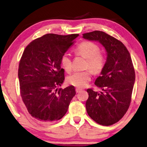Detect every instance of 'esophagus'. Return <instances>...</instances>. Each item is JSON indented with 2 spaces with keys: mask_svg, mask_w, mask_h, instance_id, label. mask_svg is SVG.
<instances>
[{
  "mask_svg": "<svg viewBox=\"0 0 147 147\" xmlns=\"http://www.w3.org/2000/svg\"><path fill=\"white\" fill-rule=\"evenodd\" d=\"M82 90V89H80V88H76V92L78 93V92H80Z\"/></svg>",
  "mask_w": 147,
  "mask_h": 147,
  "instance_id": "obj_1",
  "label": "esophagus"
}]
</instances>
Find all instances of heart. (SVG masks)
Wrapping results in <instances>:
<instances>
[{
    "instance_id": "obj_1",
    "label": "heart",
    "mask_w": 147,
    "mask_h": 147,
    "mask_svg": "<svg viewBox=\"0 0 147 147\" xmlns=\"http://www.w3.org/2000/svg\"><path fill=\"white\" fill-rule=\"evenodd\" d=\"M76 55L86 58L85 68L90 69L94 74H100L105 65V58L100 51V47L96 44L90 41H84L76 48ZM61 65L64 70L69 73L72 69V59L70 55L65 53L60 58ZM90 69L76 71L67 77V82L73 86L82 88L86 86L91 80L92 71Z\"/></svg>"
}]
</instances>
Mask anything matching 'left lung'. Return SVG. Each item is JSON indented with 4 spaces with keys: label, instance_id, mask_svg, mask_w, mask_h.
<instances>
[{
    "label": "left lung",
    "instance_id": "left-lung-1",
    "mask_svg": "<svg viewBox=\"0 0 147 147\" xmlns=\"http://www.w3.org/2000/svg\"><path fill=\"white\" fill-rule=\"evenodd\" d=\"M83 37L99 42L107 51L105 67L94 83L102 92L88 89L85 106L91 119L98 124L109 126L123 117L131 102L135 82L131 57L121 41L105 32L94 31L83 34Z\"/></svg>",
    "mask_w": 147,
    "mask_h": 147
}]
</instances>
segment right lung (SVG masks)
<instances>
[{"label":"right lung","mask_w":147,"mask_h":147,"mask_svg":"<svg viewBox=\"0 0 147 147\" xmlns=\"http://www.w3.org/2000/svg\"><path fill=\"white\" fill-rule=\"evenodd\" d=\"M78 34L49 33L30 42L18 65L20 92L29 113L44 123L62 118L76 94L73 85L58 88L64 81L60 58Z\"/></svg>","instance_id":"1"}]
</instances>
